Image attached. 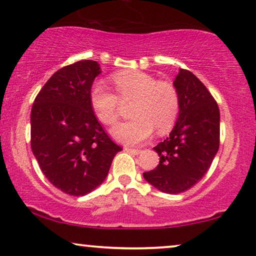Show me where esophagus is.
<instances>
[{
    "mask_svg": "<svg viewBox=\"0 0 256 256\" xmlns=\"http://www.w3.org/2000/svg\"><path fill=\"white\" fill-rule=\"evenodd\" d=\"M124 150L127 152H130L132 155H138V154H141L142 150L141 149H135V148H128V146H126Z\"/></svg>",
    "mask_w": 256,
    "mask_h": 256,
    "instance_id": "1",
    "label": "esophagus"
}]
</instances>
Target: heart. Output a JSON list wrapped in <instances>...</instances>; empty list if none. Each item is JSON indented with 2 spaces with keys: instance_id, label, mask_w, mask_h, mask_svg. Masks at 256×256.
Returning a JSON list of instances; mask_svg holds the SVG:
<instances>
[{
  "instance_id": "1",
  "label": "heart",
  "mask_w": 256,
  "mask_h": 256,
  "mask_svg": "<svg viewBox=\"0 0 256 256\" xmlns=\"http://www.w3.org/2000/svg\"><path fill=\"white\" fill-rule=\"evenodd\" d=\"M115 93L94 84L90 104L96 118L104 126H112L120 116L122 104H132L130 121L112 129V136L124 144H138L152 136L166 134L176 124L180 110L178 88L169 80H158L142 71L116 72L112 76Z\"/></svg>"
}]
</instances>
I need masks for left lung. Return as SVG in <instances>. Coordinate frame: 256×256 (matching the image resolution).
Returning a JSON list of instances; mask_svg holds the SVG:
<instances>
[{"label": "left lung", "instance_id": "obj_1", "mask_svg": "<svg viewBox=\"0 0 256 256\" xmlns=\"http://www.w3.org/2000/svg\"><path fill=\"white\" fill-rule=\"evenodd\" d=\"M174 84L180 96V116L169 138L154 148L158 166L143 176L158 190L177 194L197 184L211 166L220 143V112L192 72L180 68Z\"/></svg>", "mask_w": 256, "mask_h": 256}]
</instances>
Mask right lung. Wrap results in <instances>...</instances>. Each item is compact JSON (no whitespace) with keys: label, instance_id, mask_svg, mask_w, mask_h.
<instances>
[{"label":"right lung","instance_id":"1","mask_svg":"<svg viewBox=\"0 0 256 256\" xmlns=\"http://www.w3.org/2000/svg\"><path fill=\"white\" fill-rule=\"evenodd\" d=\"M94 60L54 73L31 110V149L48 180L64 194L85 196L104 180L122 148L104 132L90 104Z\"/></svg>","mask_w":256,"mask_h":256}]
</instances>
